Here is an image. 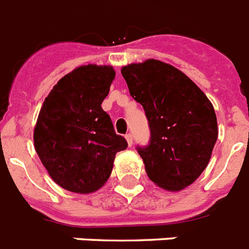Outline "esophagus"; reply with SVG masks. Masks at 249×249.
<instances>
[{
	"label": "esophagus",
	"mask_w": 249,
	"mask_h": 249,
	"mask_svg": "<svg viewBox=\"0 0 249 249\" xmlns=\"http://www.w3.org/2000/svg\"><path fill=\"white\" fill-rule=\"evenodd\" d=\"M126 140H127V144H128V146H132V142H134V136H132L131 134H127Z\"/></svg>",
	"instance_id": "34e87169"
}]
</instances>
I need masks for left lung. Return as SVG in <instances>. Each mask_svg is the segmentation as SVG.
Masks as SVG:
<instances>
[{
	"mask_svg": "<svg viewBox=\"0 0 249 249\" xmlns=\"http://www.w3.org/2000/svg\"><path fill=\"white\" fill-rule=\"evenodd\" d=\"M121 73L149 121L150 142L137 148L146 175L159 188L180 192L210 162L218 136L213 105L188 75L160 60L124 65Z\"/></svg>",
	"mask_w": 249,
	"mask_h": 249,
	"instance_id": "obj_1",
	"label": "left lung"
}]
</instances>
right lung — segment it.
I'll return each mask as SVG.
<instances>
[{"label":"right lung","mask_w":249,"mask_h":249,"mask_svg":"<svg viewBox=\"0 0 249 249\" xmlns=\"http://www.w3.org/2000/svg\"><path fill=\"white\" fill-rule=\"evenodd\" d=\"M115 77L110 65H81L47 95L33 132L35 149L59 186L96 192L112 174L115 154L127 148L101 103Z\"/></svg>","instance_id":"obj_1"}]
</instances>
